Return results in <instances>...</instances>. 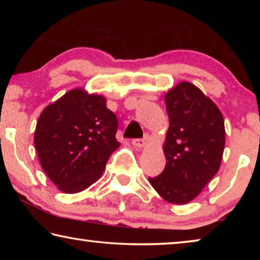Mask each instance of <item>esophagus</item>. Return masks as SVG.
Wrapping results in <instances>:
<instances>
[{
  "label": "esophagus",
  "mask_w": 260,
  "mask_h": 260,
  "mask_svg": "<svg viewBox=\"0 0 260 260\" xmlns=\"http://www.w3.org/2000/svg\"><path fill=\"white\" fill-rule=\"evenodd\" d=\"M148 142H149L148 136H144V138H142V139L132 140V144H133L134 147H138V148H144L148 144Z\"/></svg>",
  "instance_id": "obj_1"
}]
</instances>
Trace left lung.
<instances>
[{
    "label": "left lung",
    "mask_w": 260,
    "mask_h": 260,
    "mask_svg": "<svg viewBox=\"0 0 260 260\" xmlns=\"http://www.w3.org/2000/svg\"><path fill=\"white\" fill-rule=\"evenodd\" d=\"M170 127L164 143L166 165L149 182L165 201L186 204L219 171L225 148V125L217 105L190 82L165 95Z\"/></svg>",
    "instance_id": "left-lung-1"
}]
</instances>
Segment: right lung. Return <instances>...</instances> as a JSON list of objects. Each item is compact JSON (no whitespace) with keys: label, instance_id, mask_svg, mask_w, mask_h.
Here are the masks:
<instances>
[{"label":"right lung","instance_id":"1","mask_svg":"<svg viewBox=\"0 0 260 260\" xmlns=\"http://www.w3.org/2000/svg\"><path fill=\"white\" fill-rule=\"evenodd\" d=\"M118 120L101 95L72 89L43 110L34 143L46 174L59 190L76 193L98 181L111 153Z\"/></svg>","mask_w":260,"mask_h":260}]
</instances>
